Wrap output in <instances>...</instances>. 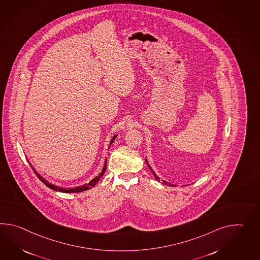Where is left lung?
I'll return each mask as SVG.
<instances>
[{
    "instance_id": "obj_1",
    "label": "left lung",
    "mask_w": 260,
    "mask_h": 260,
    "mask_svg": "<svg viewBox=\"0 0 260 260\" xmlns=\"http://www.w3.org/2000/svg\"><path fill=\"white\" fill-rule=\"evenodd\" d=\"M145 161H146V164H147V166H148V168L150 169L151 172H152V173H153V174H154L155 178H156V179L157 180V181H159V179H158V177L156 176V173H154V171H153V170L151 169V167L150 166H149V164H148V162H147V160H146V159H145ZM162 182H163V184H164V185H170V186H173V185H172V184H168L167 182H166V181H164V180H162Z\"/></svg>"
}]
</instances>
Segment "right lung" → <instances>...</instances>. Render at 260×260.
Returning a JSON list of instances; mask_svg holds the SVG:
<instances>
[{
	"label": "right lung",
	"instance_id": "1",
	"mask_svg": "<svg viewBox=\"0 0 260 260\" xmlns=\"http://www.w3.org/2000/svg\"><path fill=\"white\" fill-rule=\"evenodd\" d=\"M116 137V135H115V136L112 138V140H111V143H110V145L113 144V142L115 141ZM106 163H107V159H105V164H104L103 172L100 173L98 176H96L94 179L91 180L88 184H87V185H81V186H77V187H74V188H63V187H59V186H57V185H52V184L48 183L46 179H44V178L41 176L40 174L35 171L34 168H32V170H34V172H35V174H36V176L41 180V182H43L46 186H48L49 188H51L53 190L59 191V192H63V193H76V192H82V191L87 190V189L91 188L93 186H95V185L97 184V182L100 180V178L104 175V172H105V170H106ZM29 165H30V164H29Z\"/></svg>",
	"mask_w": 260,
	"mask_h": 260
}]
</instances>
